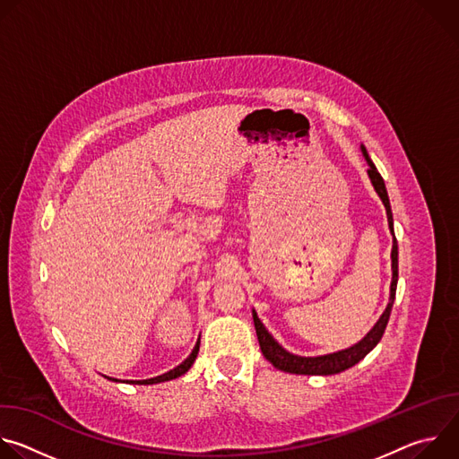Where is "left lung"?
I'll list each match as a JSON object with an SVG mask.
<instances>
[{
  "instance_id": "1",
  "label": "left lung",
  "mask_w": 459,
  "mask_h": 459,
  "mask_svg": "<svg viewBox=\"0 0 459 459\" xmlns=\"http://www.w3.org/2000/svg\"><path fill=\"white\" fill-rule=\"evenodd\" d=\"M361 152L363 158L368 165V178L370 183L374 186V190L377 192L379 200L385 205L386 211V220H388V229L394 236V220H392V211H390V202H388V194L385 188V181L379 176L376 165L372 163V160L368 158L367 149L361 145ZM390 259H392V281H390V296H388V303L383 310V314L379 316V319L376 321V325L367 333V336L354 343L349 349L333 352V354H323V356H298L289 352L287 349H283L274 338L273 334L265 329V325L261 323V319L257 317L255 310H252V317H254V326H255V334H257V342H259V349L264 352L265 359L271 361L278 370L283 372H290V374H307V376H331V374H340L351 367H354L356 363H359L381 340L385 326L388 323L390 317V310L392 305H394L396 299V287H398V241L396 238L392 239V252H390Z\"/></svg>"
}]
</instances>
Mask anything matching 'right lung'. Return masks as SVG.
Listing matches in <instances>:
<instances>
[{"mask_svg": "<svg viewBox=\"0 0 459 459\" xmlns=\"http://www.w3.org/2000/svg\"><path fill=\"white\" fill-rule=\"evenodd\" d=\"M198 351H200V340L195 342V345H194L190 356H188L185 361H181L178 367H174L172 370H169V372H165V374H161V376H156V377H149V379H125V383H133V385H154V383H163V381L176 379V377L183 376V374L192 367V363L195 361V358H198ZM108 379L119 381V379H116V377H108Z\"/></svg>", "mask_w": 459, "mask_h": 459, "instance_id": "right-lung-1", "label": "right lung"}]
</instances>
